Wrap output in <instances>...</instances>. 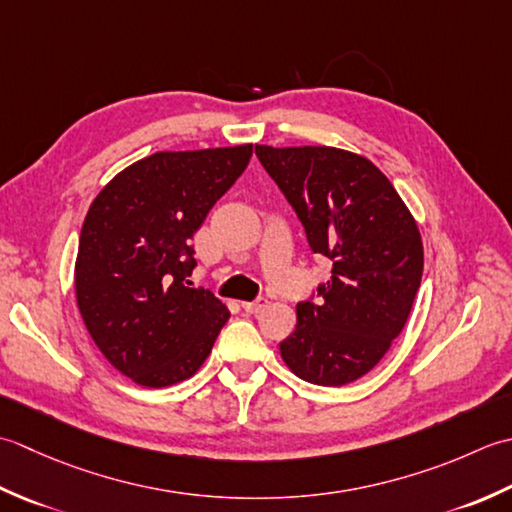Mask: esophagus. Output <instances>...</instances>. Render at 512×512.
Listing matches in <instances>:
<instances>
[{
    "instance_id": "1",
    "label": "esophagus",
    "mask_w": 512,
    "mask_h": 512,
    "mask_svg": "<svg viewBox=\"0 0 512 512\" xmlns=\"http://www.w3.org/2000/svg\"><path fill=\"white\" fill-rule=\"evenodd\" d=\"M267 307V298H256L254 302H243V309L247 314H258V311H263Z\"/></svg>"
}]
</instances>
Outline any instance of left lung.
<instances>
[{
  "mask_svg": "<svg viewBox=\"0 0 512 512\" xmlns=\"http://www.w3.org/2000/svg\"><path fill=\"white\" fill-rule=\"evenodd\" d=\"M256 156L305 227L331 278L296 305L280 356L298 378L342 387L369 373L400 336L422 283L424 252L411 212L364 156L305 145Z\"/></svg>",
  "mask_w": 512,
  "mask_h": 512,
  "instance_id": "8db88e82",
  "label": "left lung"
}]
</instances>
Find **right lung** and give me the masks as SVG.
I'll return each instance as SVG.
<instances>
[{
  "label": "right lung",
  "instance_id": "add662e5",
  "mask_svg": "<svg viewBox=\"0 0 512 512\" xmlns=\"http://www.w3.org/2000/svg\"><path fill=\"white\" fill-rule=\"evenodd\" d=\"M252 159V145L156 152L103 187L81 227L75 291L92 340L141 387L190 378L229 311L190 287V238Z\"/></svg>",
  "mask_w": 512,
  "mask_h": 512
}]
</instances>
